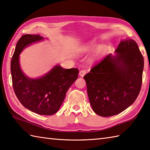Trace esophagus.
I'll return each instance as SVG.
<instances>
[{
	"label": "esophagus",
	"instance_id": "esophagus-1",
	"mask_svg": "<svg viewBox=\"0 0 150 150\" xmlns=\"http://www.w3.org/2000/svg\"><path fill=\"white\" fill-rule=\"evenodd\" d=\"M86 73V69H81L80 72H79V75H80V76H81V77H83V76Z\"/></svg>",
	"mask_w": 150,
	"mask_h": 150
}]
</instances>
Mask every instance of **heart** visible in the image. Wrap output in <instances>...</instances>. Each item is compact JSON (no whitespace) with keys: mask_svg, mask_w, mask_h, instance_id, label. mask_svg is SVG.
Returning <instances> with one entry per match:
<instances>
[{"mask_svg":"<svg viewBox=\"0 0 150 150\" xmlns=\"http://www.w3.org/2000/svg\"><path fill=\"white\" fill-rule=\"evenodd\" d=\"M92 47H94V46H93H93H92Z\"/></svg>","mask_w":150,"mask_h":150,"instance_id":"obj_1","label":"heart"}]
</instances>
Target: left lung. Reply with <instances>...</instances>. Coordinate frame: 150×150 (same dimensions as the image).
I'll return each mask as SVG.
<instances>
[{"instance_id":"1","label":"left lung","mask_w":150,"mask_h":150,"mask_svg":"<svg viewBox=\"0 0 150 150\" xmlns=\"http://www.w3.org/2000/svg\"><path fill=\"white\" fill-rule=\"evenodd\" d=\"M111 54L94 65L84 75L94 112L111 117L134 103L141 89L144 58L134 40H122Z\"/></svg>"}]
</instances>
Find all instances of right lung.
<instances>
[{
	"label": "right lung",
	"instance_id": "1",
	"mask_svg": "<svg viewBox=\"0 0 150 150\" xmlns=\"http://www.w3.org/2000/svg\"><path fill=\"white\" fill-rule=\"evenodd\" d=\"M44 38L39 35H23L18 40L11 60L12 84L20 103L33 112L52 115L61 106L69 87L78 78L77 68L64 69L56 66L43 77L30 79L19 65V54L25 47Z\"/></svg>",
	"mask_w": 150,
	"mask_h": 150
}]
</instances>
